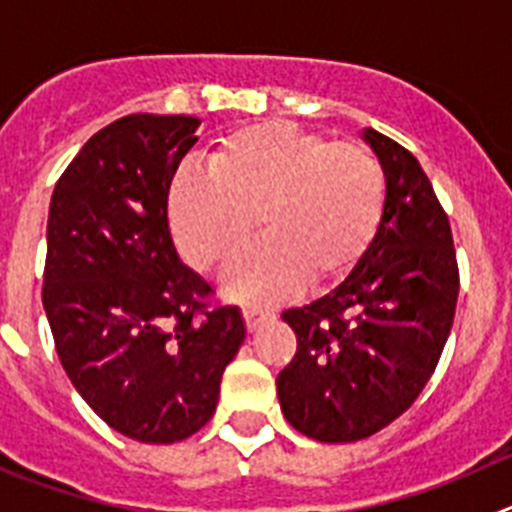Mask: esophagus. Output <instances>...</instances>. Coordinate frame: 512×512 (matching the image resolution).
Listing matches in <instances>:
<instances>
[{
	"label": "esophagus",
	"instance_id": "obj_1",
	"mask_svg": "<svg viewBox=\"0 0 512 512\" xmlns=\"http://www.w3.org/2000/svg\"><path fill=\"white\" fill-rule=\"evenodd\" d=\"M242 316H245V324H247V329H250V331H255L257 326L262 324V321L270 319V313L257 311V308H245V311H242Z\"/></svg>",
	"mask_w": 512,
	"mask_h": 512
}]
</instances>
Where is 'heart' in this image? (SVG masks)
Instances as JSON below:
<instances>
[{
    "instance_id": "b5f03b06",
    "label": "heart",
    "mask_w": 512,
    "mask_h": 512,
    "mask_svg": "<svg viewBox=\"0 0 512 512\" xmlns=\"http://www.w3.org/2000/svg\"><path fill=\"white\" fill-rule=\"evenodd\" d=\"M206 173L181 170L168 188V222L196 270L224 273L257 227L265 239L239 262L229 293L278 303L308 285L347 278L380 232L388 178L354 142L280 119L247 124L216 142Z\"/></svg>"
}]
</instances>
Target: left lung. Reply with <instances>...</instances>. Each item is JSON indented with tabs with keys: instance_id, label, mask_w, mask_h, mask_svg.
Segmentation results:
<instances>
[{
	"instance_id": "8db88e82",
	"label": "left lung",
	"mask_w": 512,
	"mask_h": 512,
	"mask_svg": "<svg viewBox=\"0 0 512 512\" xmlns=\"http://www.w3.org/2000/svg\"><path fill=\"white\" fill-rule=\"evenodd\" d=\"M388 178V204L365 260L319 301L283 311L298 349L278 375L283 416L308 439H367L413 405L454 324L459 267L449 216L421 163L362 132Z\"/></svg>"
}]
</instances>
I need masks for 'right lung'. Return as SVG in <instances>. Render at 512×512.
Segmentation results:
<instances>
[{
	"label": "right lung",
	"mask_w": 512,
	"mask_h": 512,
	"mask_svg": "<svg viewBox=\"0 0 512 512\" xmlns=\"http://www.w3.org/2000/svg\"><path fill=\"white\" fill-rule=\"evenodd\" d=\"M199 124L186 114L107 124L50 199L43 306L55 352L96 416L142 444L206 426L245 342L239 308L211 306L170 239L168 188Z\"/></svg>",
	"instance_id": "obj_1"
}]
</instances>
